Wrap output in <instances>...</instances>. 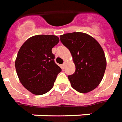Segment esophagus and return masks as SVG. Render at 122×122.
<instances>
[{"mask_svg": "<svg viewBox=\"0 0 122 122\" xmlns=\"http://www.w3.org/2000/svg\"><path fill=\"white\" fill-rule=\"evenodd\" d=\"M65 66V63H63V64L61 65V67L63 68V69H64Z\"/></svg>", "mask_w": 122, "mask_h": 122, "instance_id": "obj_1", "label": "esophagus"}]
</instances>
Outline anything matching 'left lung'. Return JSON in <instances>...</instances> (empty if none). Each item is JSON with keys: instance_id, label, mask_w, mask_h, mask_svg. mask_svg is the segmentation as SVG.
<instances>
[{"instance_id": "8db88e82", "label": "left lung", "mask_w": 122, "mask_h": 122, "mask_svg": "<svg viewBox=\"0 0 122 122\" xmlns=\"http://www.w3.org/2000/svg\"><path fill=\"white\" fill-rule=\"evenodd\" d=\"M63 45L71 52L75 65L73 74L68 75L71 87L79 93H87L98 86L106 68L103 49L86 33H66L60 36Z\"/></svg>"}]
</instances>
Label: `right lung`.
<instances>
[{"label": "right lung", "instance_id": "1", "mask_svg": "<svg viewBox=\"0 0 122 122\" xmlns=\"http://www.w3.org/2000/svg\"><path fill=\"white\" fill-rule=\"evenodd\" d=\"M59 42L55 35H39L27 39L20 48L15 61L16 73L22 85L33 94L48 92L61 71L52 53Z\"/></svg>", "mask_w": 122, "mask_h": 122}]
</instances>
